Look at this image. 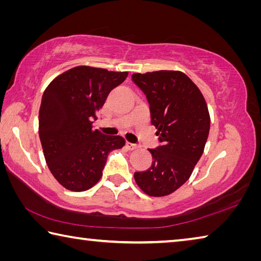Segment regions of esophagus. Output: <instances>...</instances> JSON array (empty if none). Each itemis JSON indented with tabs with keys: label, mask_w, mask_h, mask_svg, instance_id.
<instances>
[{
	"label": "esophagus",
	"mask_w": 261,
	"mask_h": 261,
	"mask_svg": "<svg viewBox=\"0 0 261 261\" xmlns=\"http://www.w3.org/2000/svg\"><path fill=\"white\" fill-rule=\"evenodd\" d=\"M126 148L129 150H135L138 148V146H137L136 144H131V143H126Z\"/></svg>",
	"instance_id": "1"
}]
</instances>
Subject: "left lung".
Wrapping results in <instances>:
<instances>
[{
	"instance_id": "8db88e82",
	"label": "left lung",
	"mask_w": 261,
	"mask_h": 261,
	"mask_svg": "<svg viewBox=\"0 0 261 261\" xmlns=\"http://www.w3.org/2000/svg\"><path fill=\"white\" fill-rule=\"evenodd\" d=\"M149 103L150 122L160 143L149 149L153 162L135 180L149 196L161 197L177 191L191 177L204 151L210 114L200 89L179 70L132 74Z\"/></svg>"
}]
</instances>
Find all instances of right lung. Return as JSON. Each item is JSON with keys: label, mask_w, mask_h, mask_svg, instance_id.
I'll use <instances>...</instances> for the list:
<instances>
[{"label": "right lung", "mask_w": 261, "mask_h": 261, "mask_svg": "<svg viewBox=\"0 0 261 261\" xmlns=\"http://www.w3.org/2000/svg\"><path fill=\"white\" fill-rule=\"evenodd\" d=\"M127 72L77 66L60 74L46 87L39 112V135L49 170L72 192L94 186L102 176L110 151L122 148L120 136L92 129L98 112Z\"/></svg>", "instance_id": "1"}]
</instances>
